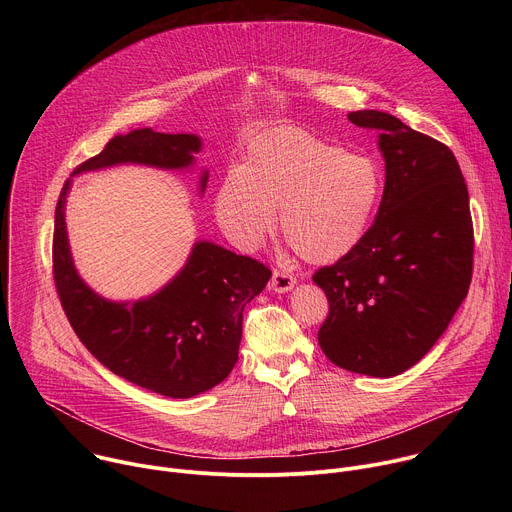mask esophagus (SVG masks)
Listing matches in <instances>:
<instances>
[{
    "label": "esophagus",
    "mask_w": 512,
    "mask_h": 512,
    "mask_svg": "<svg viewBox=\"0 0 512 512\" xmlns=\"http://www.w3.org/2000/svg\"><path fill=\"white\" fill-rule=\"evenodd\" d=\"M296 285V277L291 273H285V271H273L271 275V281H269V287L273 291H277V294H285V291H289L291 287Z\"/></svg>",
    "instance_id": "esophagus-1"
}]
</instances>
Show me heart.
Instances as JSON below:
<instances>
[{"label": "heart", "mask_w": 512, "mask_h": 512, "mask_svg": "<svg viewBox=\"0 0 512 512\" xmlns=\"http://www.w3.org/2000/svg\"><path fill=\"white\" fill-rule=\"evenodd\" d=\"M379 166L348 154L300 127L259 135L247 150L243 172H231L214 198L216 221L231 241L257 249L279 227L308 263L346 257L367 235L381 198Z\"/></svg>", "instance_id": "1"}]
</instances>
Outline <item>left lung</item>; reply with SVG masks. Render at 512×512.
Masks as SVG:
<instances>
[{"mask_svg":"<svg viewBox=\"0 0 512 512\" xmlns=\"http://www.w3.org/2000/svg\"><path fill=\"white\" fill-rule=\"evenodd\" d=\"M348 119L379 131L385 190L362 241L314 273L330 304L318 342L340 369L395 377L429 352L468 294V188L442 141L383 111H354Z\"/></svg>","mask_w":512,"mask_h":512,"instance_id":"1","label":"left lung"}]
</instances>
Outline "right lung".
<instances>
[{
	"label": "right lung",
	"mask_w": 512,
	"mask_h": 512,
	"mask_svg": "<svg viewBox=\"0 0 512 512\" xmlns=\"http://www.w3.org/2000/svg\"><path fill=\"white\" fill-rule=\"evenodd\" d=\"M202 141L194 133L133 129L72 174L117 164L186 170ZM208 172L200 176V192ZM68 178L54 212L52 271L64 314L89 352L125 381L172 399H190L223 383L239 358L243 310L267 285L263 263L210 241H196L182 271L154 296L109 302L81 279L72 263L64 204Z\"/></svg>",
	"instance_id": "add662e5"
}]
</instances>
